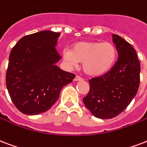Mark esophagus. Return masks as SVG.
Here are the masks:
<instances>
[{
  "label": "esophagus",
  "instance_id": "esophagus-1",
  "mask_svg": "<svg viewBox=\"0 0 147 147\" xmlns=\"http://www.w3.org/2000/svg\"><path fill=\"white\" fill-rule=\"evenodd\" d=\"M81 80H82V78L78 76H76L74 78V81H81Z\"/></svg>",
  "mask_w": 147,
  "mask_h": 147
}]
</instances>
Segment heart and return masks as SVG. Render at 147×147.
<instances>
[{"label":"heart","mask_w":147,"mask_h":147,"mask_svg":"<svg viewBox=\"0 0 147 147\" xmlns=\"http://www.w3.org/2000/svg\"><path fill=\"white\" fill-rule=\"evenodd\" d=\"M117 49L111 42L80 41L71 50H65L63 58L71 65L82 63L85 73L90 76H102L108 72L116 62Z\"/></svg>","instance_id":"b5f03b06"}]
</instances>
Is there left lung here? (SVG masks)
<instances>
[{"label":"left lung","mask_w":147,"mask_h":147,"mask_svg":"<svg viewBox=\"0 0 147 147\" xmlns=\"http://www.w3.org/2000/svg\"><path fill=\"white\" fill-rule=\"evenodd\" d=\"M113 41L118 59L112 69L102 76L88 80L90 88L83 102L97 118L112 119L129 105L138 91L140 81V63L136 50L117 34Z\"/></svg>","instance_id":"8db88e82"}]
</instances>
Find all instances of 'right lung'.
Returning a JSON list of instances; mask_svg holds the SVG:
<instances>
[{"label": "right lung", "instance_id": "add662e5", "mask_svg": "<svg viewBox=\"0 0 147 147\" xmlns=\"http://www.w3.org/2000/svg\"><path fill=\"white\" fill-rule=\"evenodd\" d=\"M60 33L39 31L21 38L9 55L6 85L16 108L26 115L49 110L63 86L76 76L55 65L61 56L55 46Z\"/></svg>", "mask_w": 147, "mask_h": 147}]
</instances>
